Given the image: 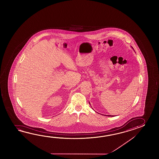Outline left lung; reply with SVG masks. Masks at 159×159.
<instances>
[{
  "mask_svg": "<svg viewBox=\"0 0 159 159\" xmlns=\"http://www.w3.org/2000/svg\"><path fill=\"white\" fill-rule=\"evenodd\" d=\"M108 116H112V115H108Z\"/></svg>",
  "mask_w": 159,
  "mask_h": 159,
  "instance_id": "1",
  "label": "left lung"
}]
</instances>
